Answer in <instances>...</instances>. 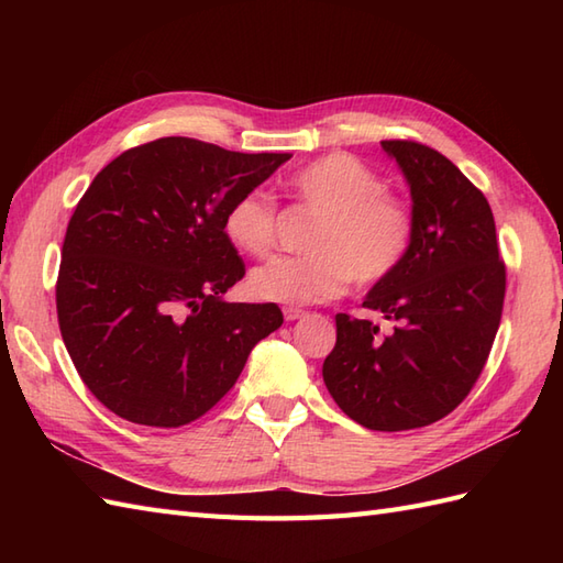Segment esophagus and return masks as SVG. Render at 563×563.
Returning a JSON list of instances; mask_svg holds the SVG:
<instances>
[{
	"label": "esophagus",
	"mask_w": 563,
	"mask_h": 563,
	"mask_svg": "<svg viewBox=\"0 0 563 563\" xmlns=\"http://www.w3.org/2000/svg\"><path fill=\"white\" fill-rule=\"evenodd\" d=\"M307 312L305 309H297V307H285L283 309V317H285V321H295V319H302Z\"/></svg>",
	"instance_id": "obj_1"
}]
</instances>
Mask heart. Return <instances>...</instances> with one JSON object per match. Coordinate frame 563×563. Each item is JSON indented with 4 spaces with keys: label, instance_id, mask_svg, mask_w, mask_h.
I'll return each mask as SVG.
<instances>
[{
    "label": "heart",
    "instance_id": "b5f03b06",
    "mask_svg": "<svg viewBox=\"0 0 563 563\" xmlns=\"http://www.w3.org/2000/svg\"><path fill=\"white\" fill-rule=\"evenodd\" d=\"M288 194L314 210L319 224L307 242L312 256H278L251 271L249 290L258 300L302 307L327 302L349 288L385 280L401 266L413 239L409 202L385 190L382 176L363 159L333 152L288 178ZM275 208L258 194L236 196L222 230L249 256L268 254L275 242Z\"/></svg>",
    "mask_w": 563,
    "mask_h": 563
}]
</instances>
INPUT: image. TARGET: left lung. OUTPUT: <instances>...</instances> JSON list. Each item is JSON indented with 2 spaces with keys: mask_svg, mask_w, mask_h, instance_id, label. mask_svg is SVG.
<instances>
[{
  "mask_svg": "<svg viewBox=\"0 0 563 563\" xmlns=\"http://www.w3.org/2000/svg\"><path fill=\"white\" fill-rule=\"evenodd\" d=\"M411 190L413 239L363 307L394 321L336 314L321 375L345 416L369 430H411L457 409L479 379L504 312L506 266L488 200L440 152L385 140Z\"/></svg>",
  "mask_w": 563,
  "mask_h": 563,
  "instance_id": "left-lung-1",
  "label": "left lung"
}]
</instances>
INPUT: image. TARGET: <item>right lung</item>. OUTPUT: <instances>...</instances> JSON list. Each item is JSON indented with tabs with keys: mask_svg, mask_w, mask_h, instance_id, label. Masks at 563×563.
I'll return each mask as SVG.
<instances>
[{
	"mask_svg": "<svg viewBox=\"0 0 563 563\" xmlns=\"http://www.w3.org/2000/svg\"><path fill=\"white\" fill-rule=\"evenodd\" d=\"M292 154H244L190 137L123 152L67 224L57 321L84 385L130 423L178 428L210 411L278 305L227 302L244 261L224 236L230 202Z\"/></svg>",
	"mask_w": 563,
	"mask_h": 563,
	"instance_id": "add662e5",
	"label": "right lung"
}]
</instances>
